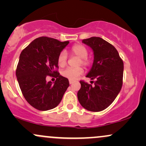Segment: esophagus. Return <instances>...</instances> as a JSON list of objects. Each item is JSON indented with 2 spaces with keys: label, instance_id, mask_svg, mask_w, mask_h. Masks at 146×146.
Here are the masks:
<instances>
[{
  "label": "esophagus",
  "instance_id": "1",
  "mask_svg": "<svg viewBox=\"0 0 146 146\" xmlns=\"http://www.w3.org/2000/svg\"><path fill=\"white\" fill-rule=\"evenodd\" d=\"M73 80H69V84H73Z\"/></svg>",
  "mask_w": 146,
  "mask_h": 146
}]
</instances>
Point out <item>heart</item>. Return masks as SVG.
<instances>
[{
  "label": "heart",
  "mask_w": 146,
  "mask_h": 146,
  "mask_svg": "<svg viewBox=\"0 0 146 146\" xmlns=\"http://www.w3.org/2000/svg\"><path fill=\"white\" fill-rule=\"evenodd\" d=\"M70 52L73 56L80 58L78 65L82 64L84 66H89L91 64V59L88 56V49L84 45L78 44L73 45L70 49ZM68 56L66 51H62L59 53L58 56V64L61 67L66 66L67 63ZM84 69L82 67L71 68L68 67L62 71V75L64 78L71 80H75L78 79L83 73Z\"/></svg>",
  "instance_id": "heart-1"
}]
</instances>
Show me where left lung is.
Instances as JSON below:
<instances>
[{
	"instance_id": "obj_1",
	"label": "left lung",
	"mask_w": 146,
	"mask_h": 146,
	"mask_svg": "<svg viewBox=\"0 0 146 146\" xmlns=\"http://www.w3.org/2000/svg\"><path fill=\"white\" fill-rule=\"evenodd\" d=\"M82 42L91 47L94 61L86 75L94 82L92 86L81 80L78 92L80 104L92 112L104 110L113 103L123 84V62L115 46L100 37H91Z\"/></svg>"
}]
</instances>
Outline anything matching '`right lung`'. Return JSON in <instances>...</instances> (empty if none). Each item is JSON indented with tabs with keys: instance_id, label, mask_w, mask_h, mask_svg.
Masks as SVG:
<instances>
[{
	"instance_id": "1",
	"label": "right lung",
	"mask_w": 146,
	"mask_h": 146,
	"mask_svg": "<svg viewBox=\"0 0 146 146\" xmlns=\"http://www.w3.org/2000/svg\"><path fill=\"white\" fill-rule=\"evenodd\" d=\"M69 42L40 37L31 42L20 55L16 75L23 96L33 108L48 110L56 108L69 86L67 78L58 72V56ZM54 76V84L46 82Z\"/></svg>"
}]
</instances>
